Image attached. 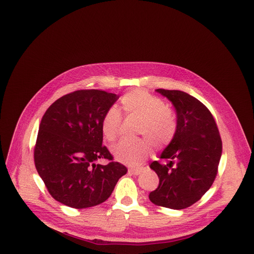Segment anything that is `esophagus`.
<instances>
[{
  "label": "esophagus",
  "mask_w": 254,
  "mask_h": 254,
  "mask_svg": "<svg viewBox=\"0 0 254 254\" xmlns=\"http://www.w3.org/2000/svg\"><path fill=\"white\" fill-rule=\"evenodd\" d=\"M128 172H129V174H131L133 176H137V175H140V173L142 172V168H129Z\"/></svg>",
  "instance_id": "obj_1"
}]
</instances>
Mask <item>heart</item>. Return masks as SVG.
I'll use <instances>...</instances> for the list:
<instances>
[{"instance_id":"heart-1","label":"heart","mask_w":254,"mask_h":254,"mask_svg":"<svg viewBox=\"0 0 254 254\" xmlns=\"http://www.w3.org/2000/svg\"><path fill=\"white\" fill-rule=\"evenodd\" d=\"M123 110L127 115L139 118L136 132L147 135L156 146L170 144L177 131V119L174 110L164 104L162 98L143 89H133L123 94ZM121 112L117 107L107 109L101 120V130L105 139L113 142L118 137L121 125ZM151 151V143L147 137L122 140L112 147L114 158L128 165H140Z\"/></svg>"}]
</instances>
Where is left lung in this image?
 I'll list each match as a JSON object with an SVG mask.
<instances>
[{
	"label": "left lung",
	"mask_w": 254,
	"mask_h": 254,
	"mask_svg": "<svg viewBox=\"0 0 254 254\" xmlns=\"http://www.w3.org/2000/svg\"><path fill=\"white\" fill-rule=\"evenodd\" d=\"M157 91L176 108L177 131L160 157L168 162L153 161L150 164L160 181L149 199L156 205L182 210L200 200L212 187L222 143L216 122L200 101L178 90Z\"/></svg>",
	"instance_id": "8db88e82"
}]
</instances>
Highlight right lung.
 Returning a JSON list of instances; mask_svg holds the SVG:
<instances>
[{"label": "right lung", "instance_id": "right-lung-1", "mask_svg": "<svg viewBox=\"0 0 254 254\" xmlns=\"http://www.w3.org/2000/svg\"><path fill=\"white\" fill-rule=\"evenodd\" d=\"M119 95L77 90L54 102L42 117L34 147L36 170L55 200L74 209L101 204L127 173L103 145L101 120ZM97 158L109 160L95 165Z\"/></svg>", "mask_w": 254, "mask_h": 254}]
</instances>
